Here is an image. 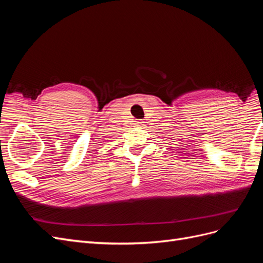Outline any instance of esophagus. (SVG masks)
<instances>
[{
	"label": "esophagus",
	"mask_w": 263,
	"mask_h": 263,
	"mask_svg": "<svg viewBox=\"0 0 263 263\" xmlns=\"http://www.w3.org/2000/svg\"><path fill=\"white\" fill-rule=\"evenodd\" d=\"M136 124H137V126H141L144 123H142V121H140V119H138V121H136Z\"/></svg>",
	"instance_id": "34e87169"
}]
</instances>
